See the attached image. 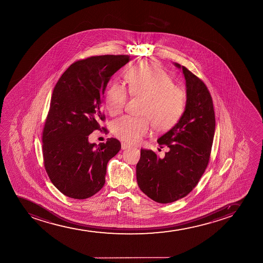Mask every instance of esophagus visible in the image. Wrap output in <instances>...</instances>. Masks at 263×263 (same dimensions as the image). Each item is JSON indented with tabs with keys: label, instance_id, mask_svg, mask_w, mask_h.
Here are the masks:
<instances>
[{
	"label": "esophagus",
	"instance_id": "esophagus-1",
	"mask_svg": "<svg viewBox=\"0 0 263 263\" xmlns=\"http://www.w3.org/2000/svg\"><path fill=\"white\" fill-rule=\"evenodd\" d=\"M121 148H122L123 150H125L127 148H130V145H128L126 143L122 142L121 143Z\"/></svg>",
	"mask_w": 263,
	"mask_h": 263
}]
</instances>
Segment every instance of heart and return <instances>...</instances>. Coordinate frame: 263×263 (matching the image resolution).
I'll use <instances>...</instances> for the list:
<instances>
[{
    "instance_id": "heart-1",
    "label": "heart",
    "mask_w": 263,
    "mask_h": 263,
    "mask_svg": "<svg viewBox=\"0 0 263 263\" xmlns=\"http://www.w3.org/2000/svg\"><path fill=\"white\" fill-rule=\"evenodd\" d=\"M125 80L132 96L145 98L142 116L146 118L125 116L114 121L111 130L118 139L130 144L139 143L151 132V119L154 128L161 132L178 123L185 110L186 94L175 86L171 76L159 64L141 61L128 69ZM127 98L124 86L112 85L104 97L106 109L111 116L119 115L124 110Z\"/></svg>"
}]
</instances>
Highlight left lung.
<instances>
[{
    "mask_svg": "<svg viewBox=\"0 0 263 263\" xmlns=\"http://www.w3.org/2000/svg\"><path fill=\"white\" fill-rule=\"evenodd\" d=\"M186 81V106L178 123L158 139L168 152L160 158L141 149L137 164L139 189L152 200L169 203L187 196L205 171L215 133L212 97L205 84L180 64Z\"/></svg>",
    "mask_w": 263,
    "mask_h": 263,
    "instance_id": "left-lung-1",
    "label": "left lung"
}]
</instances>
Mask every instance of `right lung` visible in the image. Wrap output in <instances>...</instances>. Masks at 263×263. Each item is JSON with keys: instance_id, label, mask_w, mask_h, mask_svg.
<instances>
[{"instance_id": "add662e5", "label": "right lung", "mask_w": 263, "mask_h": 263, "mask_svg": "<svg viewBox=\"0 0 263 263\" xmlns=\"http://www.w3.org/2000/svg\"><path fill=\"white\" fill-rule=\"evenodd\" d=\"M128 55L93 56L72 63L55 86L43 132L49 178L61 193L86 199L103 187L107 164L121 149L114 138L97 145L88 136L101 130L102 103L111 76L130 61Z\"/></svg>"}]
</instances>
